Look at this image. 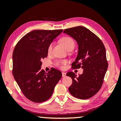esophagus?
Segmentation results:
<instances>
[{"mask_svg":"<svg viewBox=\"0 0 121 121\" xmlns=\"http://www.w3.org/2000/svg\"><path fill=\"white\" fill-rule=\"evenodd\" d=\"M65 76H66V73H65L62 72V77L64 78V77H65Z\"/></svg>","mask_w":121,"mask_h":121,"instance_id":"obj_1","label":"esophagus"}]
</instances>
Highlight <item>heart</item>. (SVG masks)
Instances as JSON below:
<instances>
[{
    "label": "heart",
    "mask_w": 121,
    "mask_h": 121,
    "mask_svg": "<svg viewBox=\"0 0 121 121\" xmlns=\"http://www.w3.org/2000/svg\"><path fill=\"white\" fill-rule=\"evenodd\" d=\"M60 41L67 50H69V49H73L74 47H75V42H74L73 39L70 37H68V36H65V37H62L60 39ZM52 44H49L48 47V52L50 53L51 52V51H52ZM66 63H67V61L65 60H58L56 62V65H57V67H61L63 65L65 64Z\"/></svg>",
    "instance_id": "1"
}]
</instances>
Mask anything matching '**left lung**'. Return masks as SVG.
I'll list each match as a JSON object with an SVG mask.
<instances>
[{
    "mask_svg": "<svg viewBox=\"0 0 121 121\" xmlns=\"http://www.w3.org/2000/svg\"><path fill=\"white\" fill-rule=\"evenodd\" d=\"M65 33L78 44V53L72 64L73 69H83L79 76L73 72L67 76L73 82L68 88L72 95L79 99H87L100 90L108 68L106 49L101 40L93 32L82 26H77L64 30Z\"/></svg>",
    "mask_w": 121,
    "mask_h": 121,
    "instance_id": "obj_1",
    "label": "left lung"
}]
</instances>
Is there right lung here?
I'll use <instances>...</instances> for the list:
<instances>
[{"mask_svg":"<svg viewBox=\"0 0 121 121\" xmlns=\"http://www.w3.org/2000/svg\"><path fill=\"white\" fill-rule=\"evenodd\" d=\"M63 30L31 31L17 42L13 53V74L21 91L31 101L39 103L49 99L62 78L60 71L53 68L41 70L42 59L47 57L48 47Z\"/></svg>","mask_w":121,"mask_h":121,"instance_id":"add662e5","label":"right lung"}]
</instances>
